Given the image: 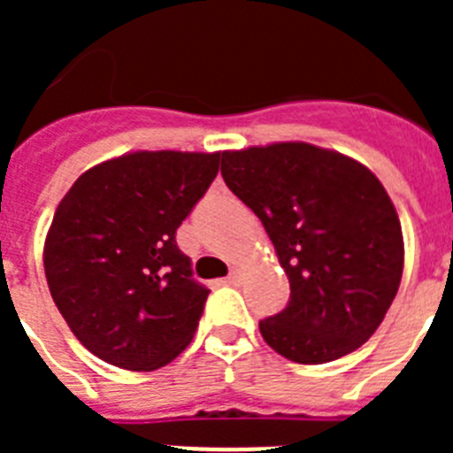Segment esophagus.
Wrapping results in <instances>:
<instances>
[{"mask_svg":"<svg viewBox=\"0 0 453 453\" xmlns=\"http://www.w3.org/2000/svg\"><path fill=\"white\" fill-rule=\"evenodd\" d=\"M240 276H242V274H240V270H235V267H234V270L229 272V276H226V283H231V286H238Z\"/></svg>","mask_w":453,"mask_h":453,"instance_id":"esophagus-1","label":"esophagus"}]
</instances>
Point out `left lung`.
<instances>
[{
  "label": "left lung",
  "mask_w": 453,
  "mask_h": 453,
  "mask_svg": "<svg viewBox=\"0 0 453 453\" xmlns=\"http://www.w3.org/2000/svg\"><path fill=\"white\" fill-rule=\"evenodd\" d=\"M222 179L258 215L290 281L288 306L258 322L267 345L319 365L367 342L403 272L402 224L381 181L308 142L222 151Z\"/></svg>",
  "instance_id": "1"
}]
</instances>
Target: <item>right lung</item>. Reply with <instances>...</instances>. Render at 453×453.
<instances>
[{
	"label": "right lung",
	"mask_w": 453,
	"mask_h": 453,
	"mask_svg": "<svg viewBox=\"0 0 453 453\" xmlns=\"http://www.w3.org/2000/svg\"><path fill=\"white\" fill-rule=\"evenodd\" d=\"M219 154L135 151L83 172L56 208L45 276L79 342L122 370L174 361L197 331L208 288L177 229L206 195Z\"/></svg>",
	"instance_id": "add662e5"
}]
</instances>
